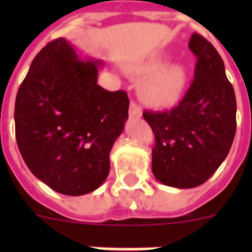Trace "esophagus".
<instances>
[{
	"mask_svg": "<svg viewBox=\"0 0 252 252\" xmlns=\"http://www.w3.org/2000/svg\"><path fill=\"white\" fill-rule=\"evenodd\" d=\"M128 115H130L131 119H141L142 108L140 106H137L136 103H133V102H131L130 111H128Z\"/></svg>",
	"mask_w": 252,
	"mask_h": 252,
	"instance_id": "obj_1",
	"label": "esophagus"
}]
</instances>
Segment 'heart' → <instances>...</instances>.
Returning <instances> with one entry per match:
<instances>
[{
  "label": "heart",
  "mask_w": 252,
  "mask_h": 252,
  "mask_svg": "<svg viewBox=\"0 0 252 252\" xmlns=\"http://www.w3.org/2000/svg\"><path fill=\"white\" fill-rule=\"evenodd\" d=\"M164 63L162 57H154L131 68L135 74L149 73L141 83V95L153 107L174 104L184 93L188 82V72L183 64Z\"/></svg>",
  "instance_id": "obj_1"
}]
</instances>
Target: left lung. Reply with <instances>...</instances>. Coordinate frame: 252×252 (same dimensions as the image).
<instances>
[{
    "instance_id": "1",
    "label": "left lung",
    "mask_w": 252,
    "mask_h": 252,
    "mask_svg": "<svg viewBox=\"0 0 252 252\" xmlns=\"http://www.w3.org/2000/svg\"><path fill=\"white\" fill-rule=\"evenodd\" d=\"M194 81L173 110L144 112L157 139L151 169L160 183L179 189L201 186L228 155L236 133V97L222 58L193 32Z\"/></svg>"
}]
</instances>
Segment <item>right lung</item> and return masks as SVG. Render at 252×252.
I'll list each match as a JSON object with an SVG mask.
<instances>
[{"label":"right lung","instance_id":"1","mask_svg":"<svg viewBox=\"0 0 252 252\" xmlns=\"http://www.w3.org/2000/svg\"><path fill=\"white\" fill-rule=\"evenodd\" d=\"M102 65L60 37L39 51L17 92L15 131L22 159L62 194L83 195L103 184L111 149L128 119L126 92L97 84Z\"/></svg>","mask_w":252,"mask_h":252}]
</instances>
